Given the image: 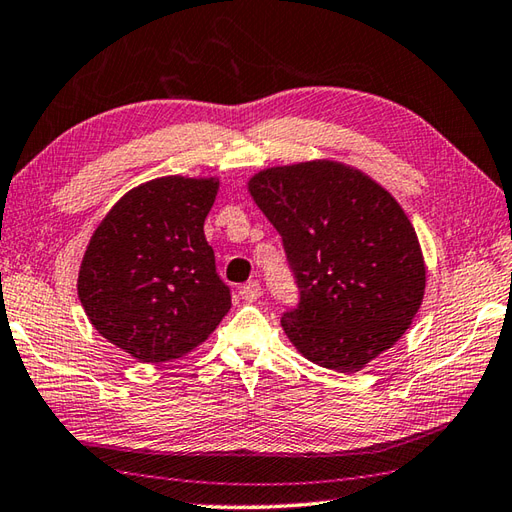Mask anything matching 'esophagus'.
<instances>
[{"instance_id": "1", "label": "esophagus", "mask_w": 512, "mask_h": 512, "mask_svg": "<svg viewBox=\"0 0 512 512\" xmlns=\"http://www.w3.org/2000/svg\"><path fill=\"white\" fill-rule=\"evenodd\" d=\"M241 296L247 300V302H256L260 296H263V287H260L258 280H249V283H245L241 287Z\"/></svg>"}]
</instances>
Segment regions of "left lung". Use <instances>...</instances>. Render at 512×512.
Instances as JSON below:
<instances>
[{"instance_id": "8db88e82", "label": "left lung", "mask_w": 512, "mask_h": 512, "mask_svg": "<svg viewBox=\"0 0 512 512\" xmlns=\"http://www.w3.org/2000/svg\"><path fill=\"white\" fill-rule=\"evenodd\" d=\"M283 236L300 289L280 320L291 344L325 369L353 373L391 349L422 305L426 265L400 203L340 161L276 165L247 183Z\"/></svg>"}]
</instances>
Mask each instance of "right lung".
I'll return each instance as SVG.
<instances>
[{"label": "right lung", "mask_w": 512, "mask_h": 512, "mask_svg": "<svg viewBox=\"0 0 512 512\" xmlns=\"http://www.w3.org/2000/svg\"><path fill=\"white\" fill-rule=\"evenodd\" d=\"M218 179L161 176L125 192L97 225L77 291L103 338L161 364L196 349L232 307L216 274L205 218Z\"/></svg>", "instance_id": "obj_1"}]
</instances>
